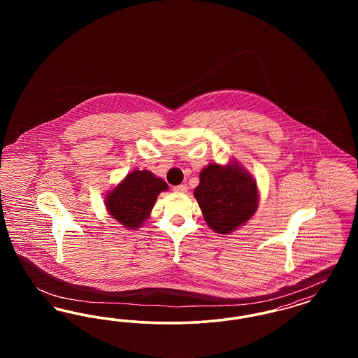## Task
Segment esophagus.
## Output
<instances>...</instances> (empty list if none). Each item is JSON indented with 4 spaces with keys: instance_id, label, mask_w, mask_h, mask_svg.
Wrapping results in <instances>:
<instances>
[{
    "instance_id": "esophagus-1",
    "label": "esophagus",
    "mask_w": 358,
    "mask_h": 358,
    "mask_svg": "<svg viewBox=\"0 0 358 358\" xmlns=\"http://www.w3.org/2000/svg\"><path fill=\"white\" fill-rule=\"evenodd\" d=\"M173 190L176 193H187V187L185 184H181V185H177V187H173Z\"/></svg>"
}]
</instances>
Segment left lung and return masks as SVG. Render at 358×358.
Returning a JSON list of instances; mask_svg holds the SVG:
<instances>
[{"mask_svg":"<svg viewBox=\"0 0 358 358\" xmlns=\"http://www.w3.org/2000/svg\"><path fill=\"white\" fill-rule=\"evenodd\" d=\"M193 194L209 228L222 235L248 222L259 205L254 177L235 161L225 166L209 164Z\"/></svg>","mask_w":358,"mask_h":358,"instance_id":"1","label":"left lung"}]
</instances>
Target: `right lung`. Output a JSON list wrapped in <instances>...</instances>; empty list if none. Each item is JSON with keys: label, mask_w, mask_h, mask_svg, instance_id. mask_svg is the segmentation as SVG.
Instances as JSON below:
<instances>
[{"label": "right lung", "mask_w": 358, "mask_h": 358, "mask_svg": "<svg viewBox=\"0 0 358 358\" xmlns=\"http://www.w3.org/2000/svg\"><path fill=\"white\" fill-rule=\"evenodd\" d=\"M168 184L152 171H134L106 194L104 205L108 213L129 229H136L150 217V212L161 192Z\"/></svg>", "instance_id": "1"}]
</instances>
